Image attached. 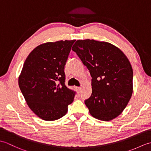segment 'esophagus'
<instances>
[{
	"instance_id": "34e87169",
	"label": "esophagus",
	"mask_w": 151,
	"mask_h": 151,
	"mask_svg": "<svg viewBox=\"0 0 151 151\" xmlns=\"http://www.w3.org/2000/svg\"><path fill=\"white\" fill-rule=\"evenodd\" d=\"M76 89V91H77V92L78 93H80L81 92L82 88H81V87H77Z\"/></svg>"
}]
</instances>
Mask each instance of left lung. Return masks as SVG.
Returning <instances> with one entry per match:
<instances>
[{"label": "left lung", "mask_w": 151, "mask_h": 151, "mask_svg": "<svg viewBox=\"0 0 151 151\" xmlns=\"http://www.w3.org/2000/svg\"><path fill=\"white\" fill-rule=\"evenodd\" d=\"M72 50L89 70L92 93L85 104L93 117L108 121L119 115L133 92V70L127 56L111 43L77 40Z\"/></svg>", "instance_id": "8db88e82"}]
</instances>
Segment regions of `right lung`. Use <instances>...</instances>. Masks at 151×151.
<instances>
[{
  "label": "right lung",
  "mask_w": 151,
  "mask_h": 151,
  "mask_svg": "<svg viewBox=\"0 0 151 151\" xmlns=\"http://www.w3.org/2000/svg\"><path fill=\"white\" fill-rule=\"evenodd\" d=\"M75 40L41 44L27 58L19 86L28 106L45 121L64 116L76 92L65 84V65Z\"/></svg>",
  "instance_id": "add662e5"
}]
</instances>
